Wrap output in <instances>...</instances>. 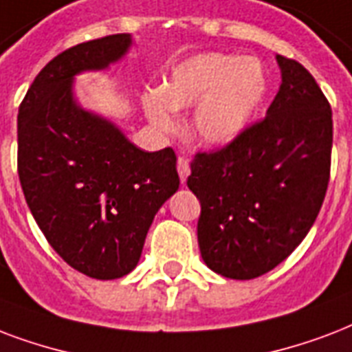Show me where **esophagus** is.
Returning <instances> with one entry per match:
<instances>
[{
	"label": "esophagus",
	"instance_id": "1",
	"mask_svg": "<svg viewBox=\"0 0 352 352\" xmlns=\"http://www.w3.org/2000/svg\"><path fill=\"white\" fill-rule=\"evenodd\" d=\"M176 168H178V174H179V179H182V184L187 182V176L190 173V167H189V162L185 160V157H178V162H176Z\"/></svg>",
	"mask_w": 352,
	"mask_h": 352
}]
</instances>
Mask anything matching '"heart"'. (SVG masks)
<instances>
[{
	"instance_id": "b5f03b06",
	"label": "heart",
	"mask_w": 352,
	"mask_h": 352,
	"mask_svg": "<svg viewBox=\"0 0 352 352\" xmlns=\"http://www.w3.org/2000/svg\"><path fill=\"white\" fill-rule=\"evenodd\" d=\"M268 91V77L255 58L204 53L174 67L162 91L143 97L151 122L162 132L176 128L174 110L196 106L190 132L209 146H224L248 128Z\"/></svg>"
}]
</instances>
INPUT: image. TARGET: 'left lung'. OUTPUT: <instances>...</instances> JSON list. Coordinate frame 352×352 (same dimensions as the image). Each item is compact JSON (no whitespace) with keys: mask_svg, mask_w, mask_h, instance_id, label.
Instances as JSON below:
<instances>
[{"mask_svg":"<svg viewBox=\"0 0 352 352\" xmlns=\"http://www.w3.org/2000/svg\"><path fill=\"white\" fill-rule=\"evenodd\" d=\"M277 64L283 82L266 117L198 152L187 178L201 206V258L230 279L283 263L314 224L331 178V104L299 62L277 54Z\"/></svg>","mask_w":352,"mask_h":352,"instance_id":"8db88e82","label":"left lung"}]
</instances>
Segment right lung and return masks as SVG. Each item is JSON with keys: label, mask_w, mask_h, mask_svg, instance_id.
<instances>
[{"label": "right lung", "mask_w": 352, "mask_h": 352, "mask_svg": "<svg viewBox=\"0 0 352 352\" xmlns=\"http://www.w3.org/2000/svg\"><path fill=\"white\" fill-rule=\"evenodd\" d=\"M130 34L78 43L38 73L18 111V176L53 250L94 279H117L139 263L157 209L179 187L170 146L145 152L73 99V78L106 69Z\"/></svg>", "instance_id": "1"}]
</instances>
